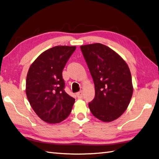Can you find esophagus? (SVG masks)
<instances>
[{"mask_svg":"<svg viewBox=\"0 0 159 159\" xmlns=\"http://www.w3.org/2000/svg\"><path fill=\"white\" fill-rule=\"evenodd\" d=\"M76 96H77V97H78L79 99H81L83 97V91H80L79 92H78L76 93Z\"/></svg>","mask_w":159,"mask_h":159,"instance_id":"1","label":"esophagus"}]
</instances>
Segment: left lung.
I'll list each match as a JSON object with an SVG mask.
<instances>
[{
	"label": "left lung",
	"mask_w": 159,
	"mask_h": 159,
	"mask_svg": "<svg viewBox=\"0 0 159 159\" xmlns=\"http://www.w3.org/2000/svg\"><path fill=\"white\" fill-rule=\"evenodd\" d=\"M80 49L95 84V98L89 103L92 114L103 122L117 119L128 108L133 94L127 63L99 43L84 45Z\"/></svg>",
	"instance_id": "1"
}]
</instances>
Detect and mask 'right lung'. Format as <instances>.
<instances>
[{
    "mask_svg": "<svg viewBox=\"0 0 159 159\" xmlns=\"http://www.w3.org/2000/svg\"><path fill=\"white\" fill-rule=\"evenodd\" d=\"M76 46H58L42 52L31 64L26 79V95L41 120L57 124L70 115L75 99L64 91L62 70Z\"/></svg>",
    "mask_w": 159,
    "mask_h": 159,
    "instance_id": "right-lung-1",
    "label": "right lung"
}]
</instances>
